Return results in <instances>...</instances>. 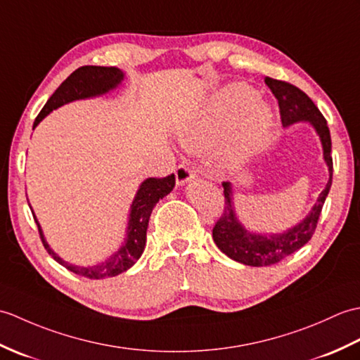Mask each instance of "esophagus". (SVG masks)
<instances>
[{
    "label": "esophagus",
    "mask_w": 360,
    "mask_h": 360,
    "mask_svg": "<svg viewBox=\"0 0 360 360\" xmlns=\"http://www.w3.org/2000/svg\"><path fill=\"white\" fill-rule=\"evenodd\" d=\"M195 174L191 171V167L188 165L181 163L175 167V180H177V185H183V183L193 180Z\"/></svg>",
    "instance_id": "obj_1"
}]
</instances>
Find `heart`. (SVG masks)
Returning a JSON list of instances; mask_svg holds the SVG:
<instances>
[{
  "instance_id": "1",
  "label": "heart",
  "mask_w": 360,
  "mask_h": 360,
  "mask_svg": "<svg viewBox=\"0 0 360 360\" xmlns=\"http://www.w3.org/2000/svg\"><path fill=\"white\" fill-rule=\"evenodd\" d=\"M257 101L259 95L251 87L245 84L228 87L211 103L200 118L183 127L180 134L181 143L194 153L217 146L229 127L251 108L242 123L237 146L225 157L228 165H238L254 148L260 145L271 123V114L265 106L253 108Z\"/></svg>"
}]
</instances>
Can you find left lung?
Returning a JSON list of instances; mask_svg holds the SVG:
<instances>
[{
  "label": "left lung",
  "mask_w": 360,
  "mask_h": 360,
  "mask_svg": "<svg viewBox=\"0 0 360 360\" xmlns=\"http://www.w3.org/2000/svg\"><path fill=\"white\" fill-rule=\"evenodd\" d=\"M265 83L277 98L283 126H290L295 122H300V120H305V122H309L316 127L323 145V157L330 169V180L326 183V188L319 195V200L314 205L313 211H311L305 220L299 223L297 226L286 231L285 234L271 237L246 233L234 215L233 193H231L229 183H221L225 205H223L221 215L212 228V238L215 245L219 246V250L225 252L229 259L250 266L276 265V263L288 257L292 252L299 251L303 245L311 240L333 181L331 135L321 110L314 105L313 100L305 92L300 91L297 86L283 82V79L269 77H265Z\"/></svg>",
  "instance_id": "left-lung-1"
}]
</instances>
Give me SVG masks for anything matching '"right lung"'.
Masks as SVG:
<instances>
[{"instance_id":"right-lung-1","label":"right lung","mask_w":360,"mask_h":360,"mask_svg":"<svg viewBox=\"0 0 360 360\" xmlns=\"http://www.w3.org/2000/svg\"><path fill=\"white\" fill-rule=\"evenodd\" d=\"M123 79V72L117 68H103V66H83L78 68L75 72L63 82L58 89L52 94V97L47 100L44 108L41 109L35 118L34 127L41 122V120L51 112V110L60 108L65 103L74 101L78 98H86L92 97V95H100L105 94L109 89H114V87ZM175 186V177L174 174L166 175V177H150L141 183L137 195H135L132 207H131V217H129V228H127V238L126 243L123 245L122 250L115 252L109 260L103 262L101 265L91 266V268H79L75 265H69L63 259H60L57 254H55L49 245L46 243L44 237L41 234V229H39L38 221L35 220L38 226L39 238H41L43 246L46 251L49 252L53 260H57L60 265L65 266L66 269L72 271L82 277L87 278H106V277H114L124 273L126 269H129L135 262L140 259V255L145 250L146 243V229L150 212H153L154 206L160 198H163L172 191Z\"/></svg>"}]
</instances>
